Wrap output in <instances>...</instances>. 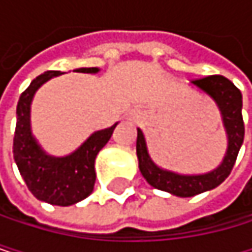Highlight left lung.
<instances>
[{
    "instance_id": "left-lung-1",
    "label": "left lung",
    "mask_w": 252,
    "mask_h": 252,
    "mask_svg": "<svg viewBox=\"0 0 252 252\" xmlns=\"http://www.w3.org/2000/svg\"><path fill=\"white\" fill-rule=\"evenodd\" d=\"M192 84L206 92L216 102L224 122V128L228 139L225 157L219 166L207 174L181 175L172 171L158 168L151 160L147 148V142L140 128H137L136 153L139 158V169L150 185L158 190L169 192L175 196L188 198L198 193L212 190L224 181L236 163L239 150L244 143L245 125L242 118V94L236 86L222 75H209L204 78L192 80Z\"/></svg>"
}]
</instances>
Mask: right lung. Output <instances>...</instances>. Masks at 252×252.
Returning a JSON list of instances; mask_svg holds the SVG:
<instances>
[{"label":"right lung","mask_w":252,"mask_h":252,"mask_svg":"<svg viewBox=\"0 0 252 252\" xmlns=\"http://www.w3.org/2000/svg\"><path fill=\"white\" fill-rule=\"evenodd\" d=\"M98 67H80L77 72L96 74ZM48 71L36 77L22 92L16 107V130L13 137V157L27 188L40 201L53 206H72L88 198L95 186V158L113 134L116 124L95 131L78 150L64 157L48 156L32 133L30 110L36 91L43 83L60 75Z\"/></svg>","instance_id":"add662e5"}]
</instances>
